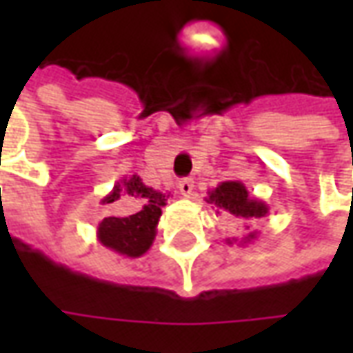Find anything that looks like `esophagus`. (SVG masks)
<instances>
[{"mask_svg": "<svg viewBox=\"0 0 353 353\" xmlns=\"http://www.w3.org/2000/svg\"><path fill=\"white\" fill-rule=\"evenodd\" d=\"M177 187H179V192H181L183 196H187V199H189V196L192 194V191H194V181H192L191 177H185V179H181V181H179V185H177Z\"/></svg>", "mask_w": 353, "mask_h": 353, "instance_id": "1", "label": "esophagus"}]
</instances>
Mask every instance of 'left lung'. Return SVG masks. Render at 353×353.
I'll return each mask as SVG.
<instances>
[{"label": "left lung", "instance_id": "obj_1", "mask_svg": "<svg viewBox=\"0 0 353 353\" xmlns=\"http://www.w3.org/2000/svg\"><path fill=\"white\" fill-rule=\"evenodd\" d=\"M208 204H214L221 212H227L229 215H232L234 219H240V221L245 223V229L250 221H257L261 217H265L268 214V206H266L263 200H257L250 196V192L245 189V185L242 181H223L215 189L208 191L206 196ZM259 236L257 230H253L250 234H245L242 240H240V245L250 244L255 238ZM236 242L234 238L232 240H227V244H232Z\"/></svg>", "mask_w": 353, "mask_h": 353}]
</instances>
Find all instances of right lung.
Instances as JSON below:
<instances>
[{
    "label": "right lung",
    "mask_w": 353,
    "mask_h": 353,
    "mask_svg": "<svg viewBox=\"0 0 353 353\" xmlns=\"http://www.w3.org/2000/svg\"><path fill=\"white\" fill-rule=\"evenodd\" d=\"M123 199L130 212L121 217H105L98 225L96 236L101 245L124 257H141L153 245L157 236V225L166 206L168 194L147 187L139 176L119 179L113 191L105 194L101 202L111 204Z\"/></svg>",
    "instance_id": "add662e5"
}]
</instances>
